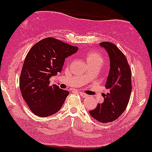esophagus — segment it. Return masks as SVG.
I'll return each instance as SVG.
<instances>
[{"instance_id":"esophagus-1","label":"esophagus","mask_w":152,"mask_h":152,"mask_svg":"<svg viewBox=\"0 0 152 152\" xmlns=\"http://www.w3.org/2000/svg\"><path fill=\"white\" fill-rule=\"evenodd\" d=\"M80 96L83 97V98H88V95L87 94H85L84 93H82V92H80Z\"/></svg>"}]
</instances>
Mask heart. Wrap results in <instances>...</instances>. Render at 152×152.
Returning <instances> with one entry per match:
<instances>
[{
  "mask_svg": "<svg viewBox=\"0 0 152 152\" xmlns=\"http://www.w3.org/2000/svg\"><path fill=\"white\" fill-rule=\"evenodd\" d=\"M85 59L90 66H101L103 63V56L96 51H91L88 52L85 56Z\"/></svg>",
  "mask_w": 152,
  "mask_h": 152,
  "instance_id": "obj_1",
  "label": "heart"
}]
</instances>
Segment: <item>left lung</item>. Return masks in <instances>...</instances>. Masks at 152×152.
Segmentation results:
<instances>
[{
    "label": "left lung",
    "mask_w": 152,
    "mask_h": 152,
    "mask_svg": "<svg viewBox=\"0 0 152 152\" xmlns=\"http://www.w3.org/2000/svg\"><path fill=\"white\" fill-rule=\"evenodd\" d=\"M110 59V70L105 87L109 93L104 95V101L89 111L93 118L100 123L113 121L124 113L131 93V71L126 57L116 45L108 42L100 43Z\"/></svg>",
    "instance_id": "left-lung-1"
}]
</instances>
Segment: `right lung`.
I'll list each match as a JSON object with an SVG mask.
<instances>
[{
	"instance_id": "add662e5",
	"label": "right lung",
	"mask_w": 152,
	"mask_h": 152,
	"mask_svg": "<svg viewBox=\"0 0 152 152\" xmlns=\"http://www.w3.org/2000/svg\"><path fill=\"white\" fill-rule=\"evenodd\" d=\"M78 47L52 37L32 47L23 62L19 85L21 95L30 110L39 117L56 113L69 95L57 85H49V79L61 72L65 59L77 52Z\"/></svg>"
}]
</instances>
